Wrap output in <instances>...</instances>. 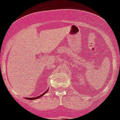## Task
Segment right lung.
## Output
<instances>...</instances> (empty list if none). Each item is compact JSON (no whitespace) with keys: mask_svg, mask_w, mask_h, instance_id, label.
I'll return each mask as SVG.
<instances>
[{"mask_svg":"<svg viewBox=\"0 0 120 120\" xmlns=\"http://www.w3.org/2000/svg\"><path fill=\"white\" fill-rule=\"evenodd\" d=\"M48 90H49V89H47V90L46 91H45L44 93H42L41 95H39L38 97H34V98H25V99H27V100H37V99L39 98H40V97H41L43 95H44L45 94V93H47V91H48Z\"/></svg>","mask_w":120,"mask_h":120,"instance_id":"add662e5","label":"right lung"}]
</instances>
